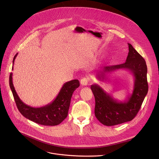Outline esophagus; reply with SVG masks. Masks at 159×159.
<instances>
[{
  "mask_svg": "<svg viewBox=\"0 0 159 159\" xmlns=\"http://www.w3.org/2000/svg\"><path fill=\"white\" fill-rule=\"evenodd\" d=\"M89 82V79L87 77H83L81 80H80V83L82 85H87L88 84Z\"/></svg>",
  "mask_w": 159,
  "mask_h": 159,
  "instance_id": "esophagus-1",
  "label": "esophagus"
}]
</instances>
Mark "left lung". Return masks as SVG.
<instances>
[{"label":"left lung","instance_id":"8db88e82","mask_svg":"<svg viewBox=\"0 0 159 159\" xmlns=\"http://www.w3.org/2000/svg\"><path fill=\"white\" fill-rule=\"evenodd\" d=\"M128 55L125 63L101 68L96 72L98 79H104L107 73L118 70H126L134 77L132 94L124 101H119L100 87L98 84L91 85L95 98V116L102 124L114 126L131 121L137 115L142 102L148 93L147 67L144 58L129 43Z\"/></svg>","mask_w":159,"mask_h":159}]
</instances>
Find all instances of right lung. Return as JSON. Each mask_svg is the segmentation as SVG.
Instances as JSON below:
<instances>
[{"label": "right lung", "mask_w": 159, "mask_h": 159, "mask_svg": "<svg viewBox=\"0 0 159 159\" xmlns=\"http://www.w3.org/2000/svg\"><path fill=\"white\" fill-rule=\"evenodd\" d=\"M17 55V53L14 57L13 64ZM9 85L17 107L22 116L41 125L55 126L60 124L67 117L72 94L79 87L80 83L77 79L65 83L56 98L50 104L40 107H31L20 100L13 85L12 73L10 74Z\"/></svg>", "instance_id": "right-lung-1"}]
</instances>
